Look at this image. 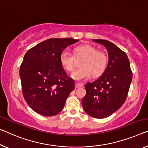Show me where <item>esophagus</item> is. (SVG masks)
<instances>
[{"label":"esophagus","instance_id":"34e87169","mask_svg":"<svg viewBox=\"0 0 148 148\" xmlns=\"http://www.w3.org/2000/svg\"><path fill=\"white\" fill-rule=\"evenodd\" d=\"M81 87H83V84L76 83V88H81Z\"/></svg>","mask_w":148,"mask_h":148}]
</instances>
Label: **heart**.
<instances>
[{"label": "heart", "instance_id": "b5f03b06", "mask_svg": "<svg viewBox=\"0 0 148 148\" xmlns=\"http://www.w3.org/2000/svg\"><path fill=\"white\" fill-rule=\"evenodd\" d=\"M83 58L80 63V69L72 74L71 77L76 81H83L88 79L92 74L93 77H98L104 73L108 64L106 53L94 46L89 44L76 47L74 49V55L62 51L60 55V62L62 66L68 72H72L74 69L75 58Z\"/></svg>", "mask_w": 148, "mask_h": 148}]
</instances>
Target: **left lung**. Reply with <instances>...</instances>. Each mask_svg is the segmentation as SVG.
Here are the masks:
<instances>
[{"label":"left lung","mask_w":148,"mask_h":148,"mask_svg":"<svg viewBox=\"0 0 148 148\" xmlns=\"http://www.w3.org/2000/svg\"><path fill=\"white\" fill-rule=\"evenodd\" d=\"M107 49L108 64L97 80L85 85L86 94L82 106L88 115L104 119L116 112L125 103L132 82V74L126 54L111 42L93 39Z\"/></svg>","instance_id":"obj_1"}]
</instances>
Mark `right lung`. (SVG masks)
Returning <instances> with one entry per match:
<instances>
[{"label": "right lung", "mask_w": 148, "mask_h": 148, "mask_svg": "<svg viewBox=\"0 0 148 148\" xmlns=\"http://www.w3.org/2000/svg\"><path fill=\"white\" fill-rule=\"evenodd\" d=\"M78 41L49 39L25 53L20 69L23 95L27 105L38 114L51 116L59 113L74 90V79L62 68L60 55L68 46Z\"/></svg>", "instance_id": "1"}]
</instances>
